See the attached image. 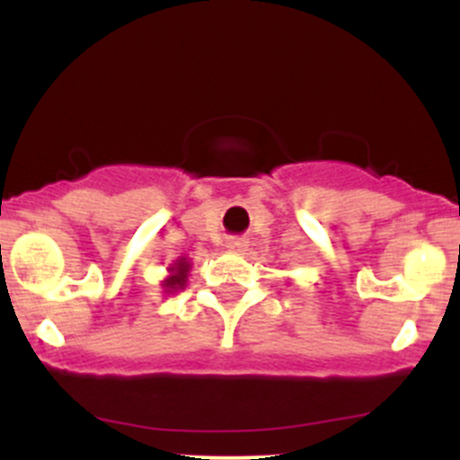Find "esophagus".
<instances>
[{"label": "esophagus", "instance_id": "1", "mask_svg": "<svg viewBox=\"0 0 460 460\" xmlns=\"http://www.w3.org/2000/svg\"><path fill=\"white\" fill-rule=\"evenodd\" d=\"M226 247H229L231 252H243V249L247 247V243H244L243 238H229L226 240Z\"/></svg>", "mask_w": 460, "mask_h": 460}]
</instances>
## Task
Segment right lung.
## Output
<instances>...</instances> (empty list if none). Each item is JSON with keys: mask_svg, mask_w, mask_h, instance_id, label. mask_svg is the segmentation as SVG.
<instances>
[{"mask_svg": "<svg viewBox=\"0 0 460 460\" xmlns=\"http://www.w3.org/2000/svg\"><path fill=\"white\" fill-rule=\"evenodd\" d=\"M187 269H189L187 262H184V260H180V262L173 267L175 276H171L169 280H166L164 287H169L171 291H173V289H182L184 282H187Z\"/></svg>", "mask_w": 460, "mask_h": 460, "instance_id": "right-lung-1", "label": "right lung"}]
</instances>
